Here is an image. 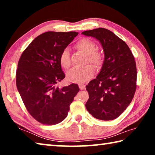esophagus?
<instances>
[{
    "label": "esophagus",
    "instance_id": "obj_1",
    "mask_svg": "<svg viewBox=\"0 0 155 155\" xmlns=\"http://www.w3.org/2000/svg\"><path fill=\"white\" fill-rule=\"evenodd\" d=\"M79 88L81 90H85V85H79Z\"/></svg>",
    "mask_w": 155,
    "mask_h": 155
}]
</instances>
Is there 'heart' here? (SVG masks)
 <instances>
[{"label": "heart", "mask_w": 155, "mask_h": 155, "mask_svg": "<svg viewBox=\"0 0 155 155\" xmlns=\"http://www.w3.org/2000/svg\"><path fill=\"white\" fill-rule=\"evenodd\" d=\"M75 48L78 51L85 54L84 64H92L96 68H100L103 65L104 61V55L103 52L96 49V44L90 39L83 38L78 40L75 44ZM59 63L62 68L68 69L71 65V59L69 50L65 48L62 51L59 56ZM94 68L91 65H86L85 66L78 68H74L67 73V79L72 83H81L90 80L94 75Z\"/></svg>", "instance_id": "b5f03b06"}]
</instances>
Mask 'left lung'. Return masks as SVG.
Masks as SVG:
<instances>
[{
  "mask_svg": "<svg viewBox=\"0 0 155 155\" xmlns=\"http://www.w3.org/2000/svg\"><path fill=\"white\" fill-rule=\"evenodd\" d=\"M96 38L104 52L102 69L96 78L86 85L88 112L96 119L113 120L129 105L137 87V68L134 56L124 41L107 28L83 31Z\"/></svg>",
  "mask_w": 155,
  "mask_h": 155,
  "instance_id": "left-lung-1",
  "label": "left lung"
}]
</instances>
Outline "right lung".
Wrapping results in <instances>:
<instances>
[{"mask_svg": "<svg viewBox=\"0 0 155 155\" xmlns=\"http://www.w3.org/2000/svg\"><path fill=\"white\" fill-rule=\"evenodd\" d=\"M77 35L72 31L41 34L23 51L18 61V90L28 112L43 124L62 122L79 91L74 83L63 88L56 87L65 78L59 63L60 54Z\"/></svg>", "mask_w": 155, "mask_h": 155, "instance_id": "right-lung-1", "label": "right lung"}]
</instances>
